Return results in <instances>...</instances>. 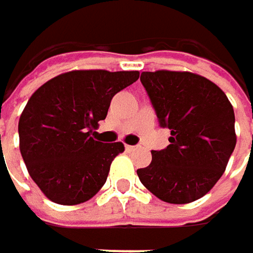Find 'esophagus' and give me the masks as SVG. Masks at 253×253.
<instances>
[{
    "mask_svg": "<svg viewBox=\"0 0 253 253\" xmlns=\"http://www.w3.org/2000/svg\"><path fill=\"white\" fill-rule=\"evenodd\" d=\"M125 148H126V151H128V152H131V151L136 149V146H133V145H126Z\"/></svg>",
    "mask_w": 253,
    "mask_h": 253,
    "instance_id": "esophagus-1",
    "label": "esophagus"
}]
</instances>
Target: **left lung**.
<instances>
[{
    "instance_id": "left-lung-1",
    "label": "left lung",
    "mask_w": 253,
    "mask_h": 253,
    "mask_svg": "<svg viewBox=\"0 0 253 253\" xmlns=\"http://www.w3.org/2000/svg\"><path fill=\"white\" fill-rule=\"evenodd\" d=\"M140 82L170 145L152 151L139 169L142 184L169 204L207 195L223 176L236 146L234 111L226 93L207 77L189 72H143Z\"/></svg>"
}]
</instances>
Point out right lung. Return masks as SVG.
Masks as SVG:
<instances>
[{
	"instance_id": "obj_1",
	"label": "right lung",
	"mask_w": 253,
	"mask_h": 253,
	"mask_svg": "<svg viewBox=\"0 0 253 253\" xmlns=\"http://www.w3.org/2000/svg\"><path fill=\"white\" fill-rule=\"evenodd\" d=\"M137 79L139 72L73 70L30 96L19 120L20 152L49 201L77 205L104 186L125 145L99 142L92 128L107 117L113 96Z\"/></svg>"
}]
</instances>
